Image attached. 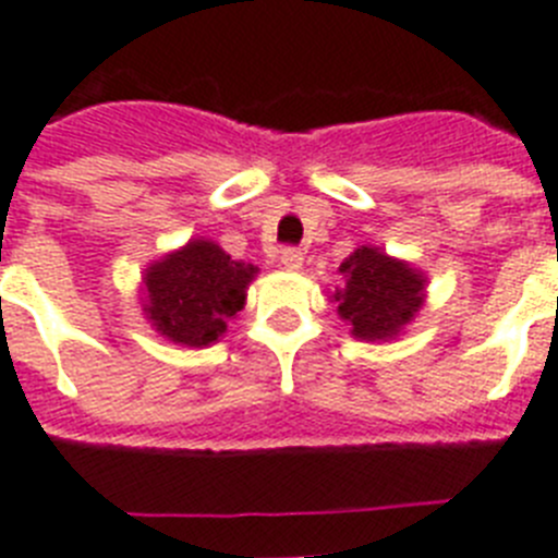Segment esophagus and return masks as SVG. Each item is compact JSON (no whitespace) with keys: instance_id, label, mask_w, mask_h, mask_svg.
Returning <instances> with one entry per match:
<instances>
[{"instance_id":"1","label":"esophagus","mask_w":558,"mask_h":558,"mask_svg":"<svg viewBox=\"0 0 558 558\" xmlns=\"http://www.w3.org/2000/svg\"><path fill=\"white\" fill-rule=\"evenodd\" d=\"M280 264L287 266L289 271L303 269V252H301V250H294V246H289V250L280 252Z\"/></svg>"}]
</instances>
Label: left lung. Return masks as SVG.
Returning a JSON list of instances; mask_svg holds the SVG:
<instances>
[{
  "label": "left lung",
  "instance_id": "left-lung-1",
  "mask_svg": "<svg viewBox=\"0 0 558 558\" xmlns=\"http://www.w3.org/2000/svg\"><path fill=\"white\" fill-rule=\"evenodd\" d=\"M345 289L331 298L360 340H391L425 303V275L377 246H360L340 264Z\"/></svg>",
  "mask_w": 558,
  "mask_h": 558
}]
</instances>
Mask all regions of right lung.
Instances as JSON below:
<instances>
[{"mask_svg":"<svg viewBox=\"0 0 558 558\" xmlns=\"http://www.w3.org/2000/svg\"><path fill=\"white\" fill-rule=\"evenodd\" d=\"M257 269L232 260L213 241H190L144 271V315L167 340L209 345L227 331V320L246 303Z\"/></svg>","mask_w":558,"mask_h":558,"instance_id":"1","label":"right lung"}]
</instances>
